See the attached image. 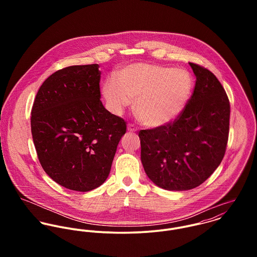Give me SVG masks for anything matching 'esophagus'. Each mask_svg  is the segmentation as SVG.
I'll use <instances>...</instances> for the list:
<instances>
[{"label":"esophagus","instance_id":"34e87169","mask_svg":"<svg viewBox=\"0 0 257 257\" xmlns=\"http://www.w3.org/2000/svg\"><path fill=\"white\" fill-rule=\"evenodd\" d=\"M127 131L131 132V133H135V132H137L138 130H137V127H136L134 124H128V125H127Z\"/></svg>","mask_w":257,"mask_h":257}]
</instances>
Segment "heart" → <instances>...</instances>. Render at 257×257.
<instances>
[{
    "label": "heart",
    "instance_id": "obj_1",
    "mask_svg": "<svg viewBox=\"0 0 257 257\" xmlns=\"http://www.w3.org/2000/svg\"><path fill=\"white\" fill-rule=\"evenodd\" d=\"M193 90V79L183 69L149 63H134L107 80L103 95L115 114L135 101L144 124L159 127L175 120L183 111Z\"/></svg>",
    "mask_w": 257,
    "mask_h": 257
}]
</instances>
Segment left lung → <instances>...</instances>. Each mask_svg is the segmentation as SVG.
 <instances>
[{
    "instance_id": "obj_1",
    "label": "left lung",
    "mask_w": 257,
    "mask_h": 257,
    "mask_svg": "<svg viewBox=\"0 0 257 257\" xmlns=\"http://www.w3.org/2000/svg\"><path fill=\"white\" fill-rule=\"evenodd\" d=\"M189 64L196 84L182 113L173 122L139 134L148 178L169 191L204 183L220 165L228 139L230 110L224 89L211 71Z\"/></svg>"
}]
</instances>
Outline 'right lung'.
<instances>
[{
    "instance_id": "1",
    "label": "right lung",
    "mask_w": 257,
    "mask_h": 257,
    "mask_svg": "<svg viewBox=\"0 0 257 257\" xmlns=\"http://www.w3.org/2000/svg\"><path fill=\"white\" fill-rule=\"evenodd\" d=\"M98 64L74 65L50 75L32 110L39 162L56 183L79 192L98 188L110 174L125 121L101 102Z\"/></svg>"
}]
</instances>
